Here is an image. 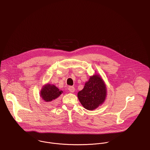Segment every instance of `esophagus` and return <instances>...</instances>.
<instances>
[{"mask_svg": "<svg viewBox=\"0 0 150 150\" xmlns=\"http://www.w3.org/2000/svg\"><path fill=\"white\" fill-rule=\"evenodd\" d=\"M69 91L71 92V93H73L74 91H75V88L74 86H69L68 88Z\"/></svg>", "mask_w": 150, "mask_h": 150, "instance_id": "obj_1", "label": "esophagus"}]
</instances>
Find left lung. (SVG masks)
<instances>
[{"label": "left lung", "instance_id": "obj_1", "mask_svg": "<svg viewBox=\"0 0 150 150\" xmlns=\"http://www.w3.org/2000/svg\"><path fill=\"white\" fill-rule=\"evenodd\" d=\"M106 96L105 84L98 74L91 76L89 81L85 82L83 89L77 94L82 105L89 110L96 109L101 105Z\"/></svg>", "mask_w": 150, "mask_h": 150}]
</instances>
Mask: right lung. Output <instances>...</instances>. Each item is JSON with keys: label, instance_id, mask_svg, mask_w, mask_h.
<instances>
[{"label": "right lung", "instance_id": "1", "mask_svg": "<svg viewBox=\"0 0 150 150\" xmlns=\"http://www.w3.org/2000/svg\"><path fill=\"white\" fill-rule=\"evenodd\" d=\"M62 92V91H60L54 85L47 83L42 88L40 96L45 101L52 104L54 102Z\"/></svg>", "mask_w": 150, "mask_h": 150}]
</instances>
